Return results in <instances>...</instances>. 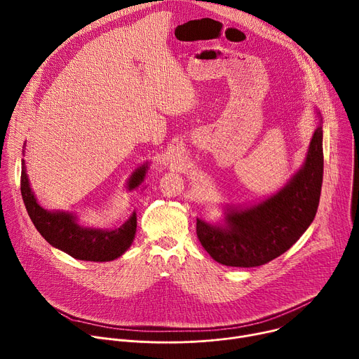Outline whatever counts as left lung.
<instances>
[{
	"label": "left lung",
	"instance_id": "obj_1",
	"mask_svg": "<svg viewBox=\"0 0 359 359\" xmlns=\"http://www.w3.org/2000/svg\"><path fill=\"white\" fill-rule=\"evenodd\" d=\"M302 166L277 193L245 208L224 206L222 223L197 217V237L212 259L230 267H259L285 252L313 223L321 196L323 118Z\"/></svg>",
	"mask_w": 359,
	"mask_h": 359
}]
</instances>
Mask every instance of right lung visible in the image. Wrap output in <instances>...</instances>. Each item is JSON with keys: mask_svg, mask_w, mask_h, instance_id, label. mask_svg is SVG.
Wrapping results in <instances>:
<instances>
[{"mask_svg": "<svg viewBox=\"0 0 359 359\" xmlns=\"http://www.w3.org/2000/svg\"><path fill=\"white\" fill-rule=\"evenodd\" d=\"M24 153V150H22ZM149 163L139 166L128 180L126 189H137L146 176ZM21 196L25 209L41 236L53 247L69 254L71 257L83 262H112L132 245L136 234V213L118 229H95L78 223V217L69 212L45 210L36 201L29 186L25 162L21 170Z\"/></svg>", "mask_w": 359, "mask_h": 359, "instance_id": "obj_1", "label": "right lung"}]
</instances>
